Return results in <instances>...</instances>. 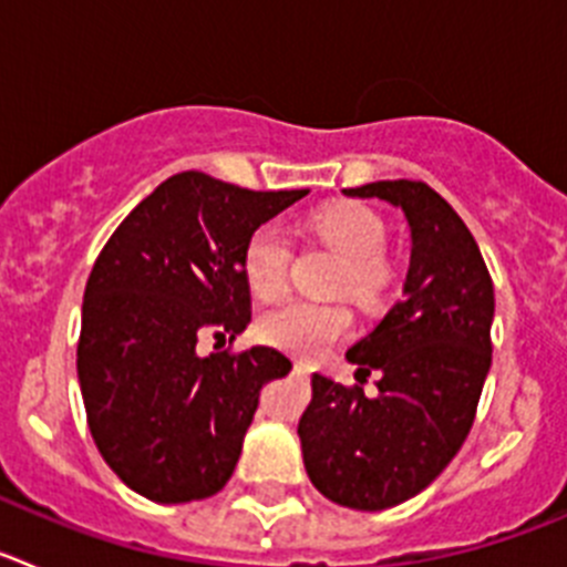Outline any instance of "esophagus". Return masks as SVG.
Returning a JSON list of instances; mask_svg holds the SVG:
<instances>
[{
	"label": "esophagus",
	"mask_w": 567,
	"mask_h": 567,
	"mask_svg": "<svg viewBox=\"0 0 567 567\" xmlns=\"http://www.w3.org/2000/svg\"><path fill=\"white\" fill-rule=\"evenodd\" d=\"M295 374H298V380H309L312 369H309L307 363H295Z\"/></svg>",
	"instance_id": "esophagus-1"
}]
</instances>
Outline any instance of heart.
I'll use <instances>...</instances> for the list:
<instances>
[{
    "label": "heart",
    "mask_w": 567,
    "mask_h": 567,
    "mask_svg": "<svg viewBox=\"0 0 567 567\" xmlns=\"http://www.w3.org/2000/svg\"><path fill=\"white\" fill-rule=\"evenodd\" d=\"M309 229L340 255L334 287L349 289L363 303L383 298L392 267L385 260V224L372 207L354 202L332 204L309 218ZM292 244L278 227L264 224L252 229L240 249V272L252 298L272 300L287 287ZM354 315L343 300L295 298L258 318V338L284 352L312 358L352 332Z\"/></svg>",
    "instance_id": "1"
}]
</instances>
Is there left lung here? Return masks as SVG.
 Masks as SVG:
<instances>
[{
    "label": "left lung",
    "mask_w": 567,
    "mask_h": 567,
    "mask_svg": "<svg viewBox=\"0 0 567 567\" xmlns=\"http://www.w3.org/2000/svg\"><path fill=\"white\" fill-rule=\"evenodd\" d=\"M343 193L403 209L412 264L403 298L346 352L360 383L315 374L298 434L323 497L383 511L420 494L468 437L491 365L494 284L463 218L425 182L398 178ZM372 371L379 398L365 399L362 378Z\"/></svg>",
    "instance_id": "obj_1"
}]
</instances>
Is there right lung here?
<instances>
[{"instance_id": "obj_1", "label": "right lung", "mask_w": 567, "mask_h": 567, "mask_svg": "<svg viewBox=\"0 0 567 567\" xmlns=\"http://www.w3.org/2000/svg\"><path fill=\"white\" fill-rule=\"evenodd\" d=\"M307 189L255 193L187 169L124 218L84 287L76 369L90 434L124 485L153 503L213 497L233 477L278 349L213 352L252 318L240 249Z\"/></svg>"}]
</instances>
